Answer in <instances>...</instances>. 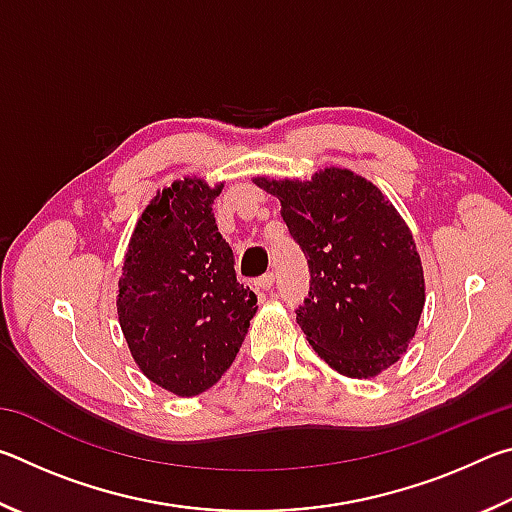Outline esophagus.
I'll list each match as a JSON object with an SVG mask.
<instances>
[{
    "mask_svg": "<svg viewBox=\"0 0 512 512\" xmlns=\"http://www.w3.org/2000/svg\"><path fill=\"white\" fill-rule=\"evenodd\" d=\"M273 284H275V275L273 273H264V275H259L257 280H255V289L257 291H271Z\"/></svg>",
    "mask_w": 512,
    "mask_h": 512,
    "instance_id": "1",
    "label": "esophagus"
}]
</instances>
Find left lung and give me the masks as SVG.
Here are the masks:
<instances>
[{
	"mask_svg": "<svg viewBox=\"0 0 512 512\" xmlns=\"http://www.w3.org/2000/svg\"><path fill=\"white\" fill-rule=\"evenodd\" d=\"M255 183L280 198L307 257L309 293L296 320L311 348L341 375H379L409 348L424 307L420 255L402 216L348 169Z\"/></svg>",
	"mask_w": 512,
	"mask_h": 512,
	"instance_id": "8db88e82",
	"label": "left lung"
}]
</instances>
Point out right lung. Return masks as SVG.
<instances>
[{"label":"right lung","instance_id":"1","mask_svg":"<svg viewBox=\"0 0 512 512\" xmlns=\"http://www.w3.org/2000/svg\"><path fill=\"white\" fill-rule=\"evenodd\" d=\"M219 194L221 185L185 178L153 196L119 277L117 314L133 359L153 384L183 397L221 379L257 311L216 228Z\"/></svg>","mask_w":512,"mask_h":512}]
</instances>
